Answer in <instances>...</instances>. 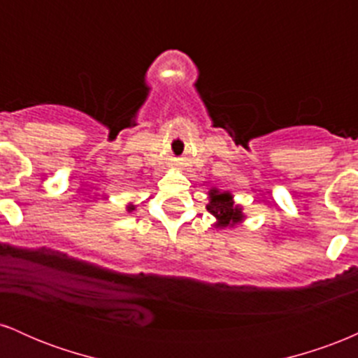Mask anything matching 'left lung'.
<instances>
[{
  "instance_id": "1",
  "label": "left lung",
  "mask_w": 358,
  "mask_h": 358,
  "mask_svg": "<svg viewBox=\"0 0 358 358\" xmlns=\"http://www.w3.org/2000/svg\"><path fill=\"white\" fill-rule=\"evenodd\" d=\"M207 210L219 219V225H222V227H225L229 224L234 225L242 220L241 208L234 207L232 196L225 192L219 193L217 190H213L210 193V203H208Z\"/></svg>"
}]
</instances>
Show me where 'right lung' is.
I'll return each mask as SVG.
<instances>
[{
    "instance_id": "obj_1",
    "label": "right lung",
    "mask_w": 358,
    "mask_h": 358,
    "mask_svg": "<svg viewBox=\"0 0 358 358\" xmlns=\"http://www.w3.org/2000/svg\"><path fill=\"white\" fill-rule=\"evenodd\" d=\"M127 210H129V212H131V210H134V207H133V205H129V207H127Z\"/></svg>"
}]
</instances>
